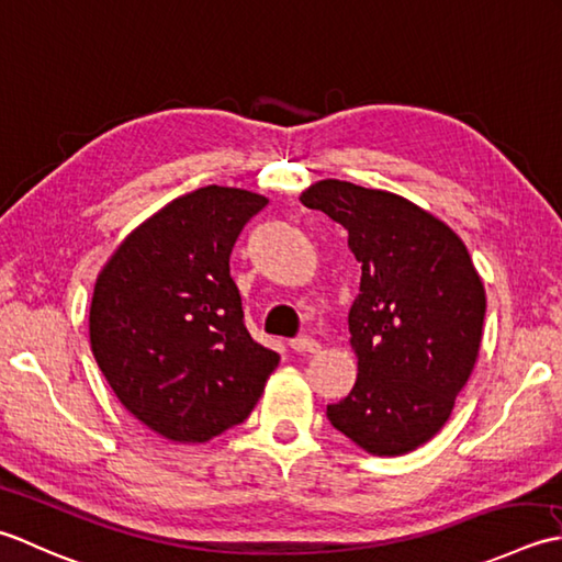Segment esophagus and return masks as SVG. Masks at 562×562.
Listing matches in <instances>:
<instances>
[{
	"mask_svg": "<svg viewBox=\"0 0 562 562\" xmlns=\"http://www.w3.org/2000/svg\"><path fill=\"white\" fill-rule=\"evenodd\" d=\"M289 345H291V349L297 351V353H315V351H319V341L313 339V337H305V335L291 339Z\"/></svg>",
	"mask_w": 562,
	"mask_h": 562,
	"instance_id": "esophagus-1",
	"label": "esophagus"
}]
</instances>
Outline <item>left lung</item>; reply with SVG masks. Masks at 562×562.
I'll use <instances>...</instances> for the list:
<instances>
[{
    "label": "left lung",
    "instance_id": "obj_1",
    "mask_svg": "<svg viewBox=\"0 0 562 562\" xmlns=\"http://www.w3.org/2000/svg\"><path fill=\"white\" fill-rule=\"evenodd\" d=\"M349 233L361 261L349 311L359 375L331 427L375 456L415 451L451 417L483 339L485 289L449 225L395 193L317 181L301 196Z\"/></svg>",
    "mask_w": 562,
    "mask_h": 562
}]
</instances>
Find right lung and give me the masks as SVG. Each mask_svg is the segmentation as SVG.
I'll use <instances>...</instances> for the list:
<instances>
[{
  "label": "right lung",
  "mask_w": 562,
  "mask_h": 562,
  "mask_svg": "<svg viewBox=\"0 0 562 562\" xmlns=\"http://www.w3.org/2000/svg\"><path fill=\"white\" fill-rule=\"evenodd\" d=\"M269 199L203 187L135 227L101 269L91 351L125 409L169 441L249 417L279 353L249 337L231 255Z\"/></svg>",
  "instance_id": "add662e5"
}]
</instances>
